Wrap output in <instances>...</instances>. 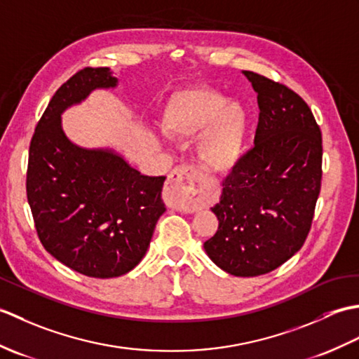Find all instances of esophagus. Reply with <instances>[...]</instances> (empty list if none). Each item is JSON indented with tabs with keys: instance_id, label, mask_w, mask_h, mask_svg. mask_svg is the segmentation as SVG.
<instances>
[{
	"instance_id": "obj_1",
	"label": "esophagus",
	"mask_w": 359,
	"mask_h": 359,
	"mask_svg": "<svg viewBox=\"0 0 359 359\" xmlns=\"http://www.w3.org/2000/svg\"><path fill=\"white\" fill-rule=\"evenodd\" d=\"M203 188L205 177L202 172L189 165L179 166L168 177L165 202L174 210L194 212L205 205Z\"/></svg>"
}]
</instances>
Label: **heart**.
<instances>
[{
	"mask_svg": "<svg viewBox=\"0 0 359 359\" xmlns=\"http://www.w3.org/2000/svg\"><path fill=\"white\" fill-rule=\"evenodd\" d=\"M250 117L239 102H226L216 89L197 86L174 93L165 104L162 128L174 140L199 137L197 162L211 175L238 170L245 154Z\"/></svg>",
	"mask_w": 359,
	"mask_h": 359,
	"instance_id": "obj_1",
	"label": "heart"
}]
</instances>
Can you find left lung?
Returning a JSON list of instances; mask_svg holds the SVG:
<instances>
[{
	"label": "left lung",
	"mask_w": 359,
	"mask_h": 359,
	"mask_svg": "<svg viewBox=\"0 0 359 359\" xmlns=\"http://www.w3.org/2000/svg\"><path fill=\"white\" fill-rule=\"evenodd\" d=\"M257 94L255 148L224 182L211 211L219 228L203 243L219 269L265 274L306 242L321 189L323 139L307 103L284 85L242 71Z\"/></svg>",
	"instance_id": "1"
}]
</instances>
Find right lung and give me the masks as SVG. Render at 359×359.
I'll return each mask as SVG.
<instances>
[{
	"mask_svg": "<svg viewBox=\"0 0 359 359\" xmlns=\"http://www.w3.org/2000/svg\"><path fill=\"white\" fill-rule=\"evenodd\" d=\"M109 67H86L52 97L29 148L27 202L43 247L89 278L131 271L165 212V177L143 175L114 148H83L63 129L66 109L114 89Z\"/></svg>",
	"mask_w": 359,
	"mask_h": 359,
	"instance_id": "add662e5",
	"label": "right lung"
}]
</instances>
